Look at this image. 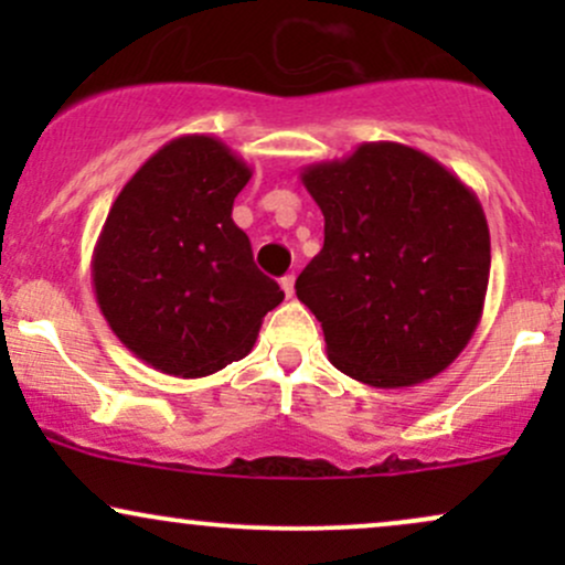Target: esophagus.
Returning <instances> with one entry per match:
<instances>
[{"mask_svg": "<svg viewBox=\"0 0 565 565\" xmlns=\"http://www.w3.org/2000/svg\"><path fill=\"white\" fill-rule=\"evenodd\" d=\"M281 289H284V295H287V297L295 295V276H284L281 278Z\"/></svg>", "mask_w": 565, "mask_h": 565, "instance_id": "1", "label": "esophagus"}]
</instances>
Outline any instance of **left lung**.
Returning <instances> with one entry per match:
<instances>
[{
  "label": "left lung",
  "mask_w": 565,
  "mask_h": 565,
  "mask_svg": "<svg viewBox=\"0 0 565 565\" xmlns=\"http://www.w3.org/2000/svg\"><path fill=\"white\" fill-rule=\"evenodd\" d=\"M323 249L297 276L329 361L372 387H412L462 353L489 287V223L457 174L401 142H361L300 172Z\"/></svg>",
  "instance_id": "left-lung-1"
}]
</instances>
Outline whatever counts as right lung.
<instances>
[{
  "label": "right lung",
  "instance_id": "1",
  "mask_svg": "<svg viewBox=\"0 0 565 565\" xmlns=\"http://www.w3.org/2000/svg\"><path fill=\"white\" fill-rule=\"evenodd\" d=\"M252 170L212 135H183L140 167L108 212L93 287L121 345L172 377H206L255 345L284 300L257 270L233 199Z\"/></svg>",
  "mask_w": 565,
  "mask_h": 565
}]
</instances>
